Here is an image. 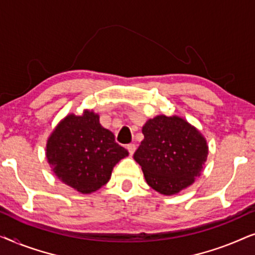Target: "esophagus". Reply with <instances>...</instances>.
<instances>
[{
	"label": "esophagus",
	"instance_id": "1",
	"mask_svg": "<svg viewBox=\"0 0 255 255\" xmlns=\"http://www.w3.org/2000/svg\"><path fill=\"white\" fill-rule=\"evenodd\" d=\"M127 150H128V152H129V155H130V156H133V154L135 152V150H136V147H135V144L130 143V144H128V145H127Z\"/></svg>",
	"mask_w": 255,
	"mask_h": 255
}]
</instances>
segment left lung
Wrapping results in <instances>:
<instances>
[{"mask_svg": "<svg viewBox=\"0 0 255 255\" xmlns=\"http://www.w3.org/2000/svg\"><path fill=\"white\" fill-rule=\"evenodd\" d=\"M143 141L134 154L145 182L155 191L172 196L201 176L209 147L195 126L177 115H157L142 127Z\"/></svg>", "mask_w": 255, "mask_h": 255, "instance_id": "1", "label": "left lung"}]
</instances>
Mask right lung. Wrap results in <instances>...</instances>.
<instances>
[{
    "label": "right lung",
    "mask_w": 255,
    "mask_h": 255,
    "mask_svg": "<svg viewBox=\"0 0 255 255\" xmlns=\"http://www.w3.org/2000/svg\"><path fill=\"white\" fill-rule=\"evenodd\" d=\"M45 150L57 178L85 195L106 184L114 165L128 156L114 134L100 125L99 114L88 110L66 115L50 134Z\"/></svg>",
    "instance_id": "1"
}]
</instances>
